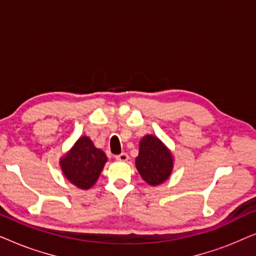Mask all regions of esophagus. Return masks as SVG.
<instances>
[{"label": "esophagus", "mask_w": 256, "mask_h": 256, "mask_svg": "<svg viewBox=\"0 0 256 256\" xmlns=\"http://www.w3.org/2000/svg\"><path fill=\"white\" fill-rule=\"evenodd\" d=\"M115 158H116V160H118V162H127L129 156L126 152H122V154H120V155H118L116 157H115Z\"/></svg>", "instance_id": "1"}]
</instances>
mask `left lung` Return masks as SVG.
Returning <instances> with one entry per match:
<instances>
[{"instance_id":"1","label":"left lung","mask_w":256,"mask_h":256,"mask_svg":"<svg viewBox=\"0 0 256 256\" xmlns=\"http://www.w3.org/2000/svg\"><path fill=\"white\" fill-rule=\"evenodd\" d=\"M135 166L146 183L157 186L171 176L174 169L172 152L158 138L146 135L140 141Z\"/></svg>"}]
</instances>
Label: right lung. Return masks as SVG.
<instances>
[{
	"label": "right lung",
	"mask_w": 256,
	"mask_h": 256,
	"mask_svg": "<svg viewBox=\"0 0 256 256\" xmlns=\"http://www.w3.org/2000/svg\"><path fill=\"white\" fill-rule=\"evenodd\" d=\"M107 160L106 154L96 148L88 136L84 135L59 160V166L70 183L82 190H88L96 183Z\"/></svg>",
	"instance_id": "right-lung-1"
}]
</instances>
